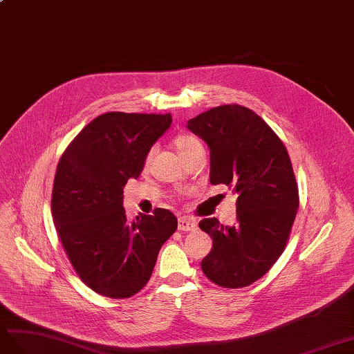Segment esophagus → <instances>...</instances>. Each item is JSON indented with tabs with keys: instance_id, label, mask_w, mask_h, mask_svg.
<instances>
[{
	"instance_id": "obj_1",
	"label": "esophagus",
	"mask_w": 354,
	"mask_h": 354,
	"mask_svg": "<svg viewBox=\"0 0 354 354\" xmlns=\"http://www.w3.org/2000/svg\"><path fill=\"white\" fill-rule=\"evenodd\" d=\"M178 230L180 231H194L196 230V221L191 218H180L178 219Z\"/></svg>"
}]
</instances>
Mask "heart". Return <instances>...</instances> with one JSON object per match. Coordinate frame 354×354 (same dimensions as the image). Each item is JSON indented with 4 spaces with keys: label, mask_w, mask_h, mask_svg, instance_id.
<instances>
[{
    "label": "heart",
    "mask_w": 354,
    "mask_h": 354,
    "mask_svg": "<svg viewBox=\"0 0 354 354\" xmlns=\"http://www.w3.org/2000/svg\"><path fill=\"white\" fill-rule=\"evenodd\" d=\"M201 147V142L196 140L195 136L191 135H180L174 140V149L180 154V158L185 159L189 153L194 151L195 149Z\"/></svg>",
    "instance_id": "1"
}]
</instances>
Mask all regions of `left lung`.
I'll list each match as a JSON object with an SVG mask.
<instances>
[{
    "label": "left lung",
    "mask_w": 354,
    "mask_h": 354,
    "mask_svg": "<svg viewBox=\"0 0 354 354\" xmlns=\"http://www.w3.org/2000/svg\"><path fill=\"white\" fill-rule=\"evenodd\" d=\"M187 129L210 149V183L234 187L236 225L216 218L200 228L213 239L201 269L216 286L242 288L263 278L286 249L299 209V189L286 145L254 111L212 108Z\"/></svg>",
    "instance_id": "1"
}]
</instances>
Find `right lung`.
Returning a JSON list of instances; mask_svg holds the SVG:
<instances>
[{
	"mask_svg": "<svg viewBox=\"0 0 354 354\" xmlns=\"http://www.w3.org/2000/svg\"><path fill=\"white\" fill-rule=\"evenodd\" d=\"M168 114L106 112L68 144L58 162L50 210L64 251L81 281L97 295L126 299L149 282L177 218L154 209L127 221L123 189L138 178Z\"/></svg>",
	"mask_w": 354,
	"mask_h": 354,
	"instance_id": "add662e5",
	"label": "right lung"
}]
</instances>
